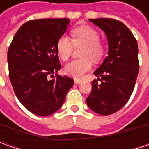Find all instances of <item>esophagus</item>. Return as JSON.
Masks as SVG:
<instances>
[{"mask_svg":"<svg viewBox=\"0 0 149 149\" xmlns=\"http://www.w3.org/2000/svg\"><path fill=\"white\" fill-rule=\"evenodd\" d=\"M82 82L81 80H79V79H74V84H80Z\"/></svg>","mask_w":149,"mask_h":149,"instance_id":"obj_1","label":"esophagus"}]
</instances>
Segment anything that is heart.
Returning <instances> with one entry per match:
<instances>
[{
    "label": "heart",
    "mask_w": 149,
    "mask_h": 149,
    "mask_svg": "<svg viewBox=\"0 0 149 149\" xmlns=\"http://www.w3.org/2000/svg\"><path fill=\"white\" fill-rule=\"evenodd\" d=\"M73 41L70 37L63 36L59 39L56 48L57 52L62 60H67L75 46H84L81 56L82 60H74L65 68L66 74L80 79L84 73L91 69V60L97 61L104 54V46L100 41V34L96 30L87 26H80L72 31Z\"/></svg>",
    "instance_id": "1"
}]
</instances>
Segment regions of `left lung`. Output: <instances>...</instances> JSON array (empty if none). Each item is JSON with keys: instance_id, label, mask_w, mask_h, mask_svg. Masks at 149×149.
Instances as JSON below:
<instances>
[{"instance_id": "obj_1", "label": "left lung", "mask_w": 149, "mask_h": 149, "mask_svg": "<svg viewBox=\"0 0 149 149\" xmlns=\"http://www.w3.org/2000/svg\"><path fill=\"white\" fill-rule=\"evenodd\" d=\"M89 20L104 32L109 50L108 56L94 72L99 78L92 82L86 103L95 113L109 115L121 109L134 91L139 70L138 43L121 21L107 18Z\"/></svg>"}]
</instances>
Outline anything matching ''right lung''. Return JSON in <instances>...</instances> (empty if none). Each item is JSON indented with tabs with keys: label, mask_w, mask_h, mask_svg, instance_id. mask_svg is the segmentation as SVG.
Returning a JSON list of instances; mask_svg holds the SVG:
<instances>
[{
	"label": "right lung",
	"mask_w": 149,
	"mask_h": 149,
	"mask_svg": "<svg viewBox=\"0 0 149 149\" xmlns=\"http://www.w3.org/2000/svg\"><path fill=\"white\" fill-rule=\"evenodd\" d=\"M70 22L67 18L30 20L20 26L9 47V78L15 94L36 115L59 110L74 84L73 79L56 74L61 68L56 45Z\"/></svg>",
	"instance_id": "1"
}]
</instances>
